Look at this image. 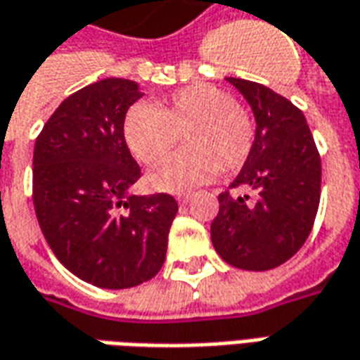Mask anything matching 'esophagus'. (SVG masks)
Here are the masks:
<instances>
[{
	"label": "esophagus",
	"mask_w": 360,
	"mask_h": 360,
	"mask_svg": "<svg viewBox=\"0 0 360 360\" xmlns=\"http://www.w3.org/2000/svg\"><path fill=\"white\" fill-rule=\"evenodd\" d=\"M191 198H193V195H191V193H179V195H177V200H179L181 205H187Z\"/></svg>",
	"instance_id": "1"
}]
</instances>
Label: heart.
I'll list each match as a JSON object with an SVG mask.
<instances>
[{"mask_svg": "<svg viewBox=\"0 0 360 360\" xmlns=\"http://www.w3.org/2000/svg\"><path fill=\"white\" fill-rule=\"evenodd\" d=\"M122 134L128 150L146 165L165 158L183 134L187 148L150 173L152 187L177 193L202 185L220 169H240L251 154L255 128L230 93L210 84H193L173 91L160 107L132 105Z\"/></svg>", "mask_w": 360, "mask_h": 360, "instance_id": "obj_1", "label": "heart"}]
</instances>
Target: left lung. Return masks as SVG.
Returning <instances> with one entry per match:
<instances>
[{"label":"left lung","instance_id":"8db88e82","mask_svg":"<svg viewBox=\"0 0 360 360\" xmlns=\"http://www.w3.org/2000/svg\"><path fill=\"white\" fill-rule=\"evenodd\" d=\"M250 103L255 140L230 188L218 195L210 226L216 253L232 267L269 271L292 257L310 236L320 205L321 160L302 110L265 85L226 77Z\"/></svg>","mask_w":360,"mask_h":360}]
</instances>
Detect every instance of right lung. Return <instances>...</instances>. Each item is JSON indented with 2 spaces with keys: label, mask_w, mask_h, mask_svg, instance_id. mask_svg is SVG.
<instances>
[{
  "label": "right lung",
  "mask_w": 360,
  "mask_h": 360,
  "mask_svg": "<svg viewBox=\"0 0 360 360\" xmlns=\"http://www.w3.org/2000/svg\"><path fill=\"white\" fill-rule=\"evenodd\" d=\"M142 95L130 79L95 82L64 99L34 142L40 230L68 271L99 288H130L158 275L179 210L172 195L128 193L142 172L122 124Z\"/></svg>",
  "instance_id": "obj_1"
}]
</instances>
